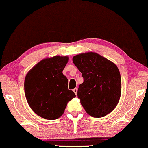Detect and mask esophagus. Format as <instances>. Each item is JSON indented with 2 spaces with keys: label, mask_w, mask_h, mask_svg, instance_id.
<instances>
[{
  "label": "esophagus",
  "mask_w": 148,
  "mask_h": 148,
  "mask_svg": "<svg viewBox=\"0 0 148 148\" xmlns=\"http://www.w3.org/2000/svg\"><path fill=\"white\" fill-rule=\"evenodd\" d=\"M73 92L75 93V94H76V95L77 96V92H78V88H74V89L73 90Z\"/></svg>",
  "instance_id": "1"
}]
</instances>
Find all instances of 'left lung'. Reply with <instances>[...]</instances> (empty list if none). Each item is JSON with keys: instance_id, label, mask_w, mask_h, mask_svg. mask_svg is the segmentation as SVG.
Here are the masks:
<instances>
[{"instance_id": "left-lung-1", "label": "left lung", "mask_w": 148, "mask_h": 148, "mask_svg": "<svg viewBox=\"0 0 148 148\" xmlns=\"http://www.w3.org/2000/svg\"><path fill=\"white\" fill-rule=\"evenodd\" d=\"M72 60L84 78L78 90L82 106L94 118L106 116L120 98L122 83L118 67L95 52L78 54Z\"/></svg>"}]
</instances>
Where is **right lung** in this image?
Returning <instances> with one entry per match:
<instances>
[{
	"label": "right lung",
	"mask_w": 148,
	"mask_h": 148,
	"mask_svg": "<svg viewBox=\"0 0 148 148\" xmlns=\"http://www.w3.org/2000/svg\"><path fill=\"white\" fill-rule=\"evenodd\" d=\"M68 56H56L34 66L25 80L26 100L37 115L56 120L62 115L67 103L76 95L68 88V79L62 74Z\"/></svg>",
	"instance_id": "add662e5"
}]
</instances>
